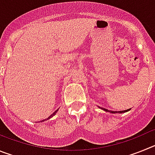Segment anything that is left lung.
<instances>
[{
    "instance_id": "1",
    "label": "left lung",
    "mask_w": 155,
    "mask_h": 155,
    "mask_svg": "<svg viewBox=\"0 0 155 155\" xmlns=\"http://www.w3.org/2000/svg\"><path fill=\"white\" fill-rule=\"evenodd\" d=\"M102 109L106 111V112H109V113H126V112H127V111L130 110V109H127V110H124V111H110V110H108V109H104V108H102Z\"/></svg>"
}]
</instances>
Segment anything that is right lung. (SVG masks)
I'll list each match as a JSON object with an SVG mask.
<instances>
[{"instance_id": "1", "label": "right lung", "mask_w": 155, "mask_h": 155, "mask_svg": "<svg viewBox=\"0 0 155 155\" xmlns=\"http://www.w3.org/2000/svg\"><path fill=\"white\" fill-rule=\"evenodd\" d=\"M57 111H58V109H57V110H56V111H55V112H54V113H53V114H51V115H50V116H49V117H48V118H47V119H46V120H49V119H50V118H51L52 116H54V115H55V114H56V113H57Z\"/></svg>"}]
</instances>
